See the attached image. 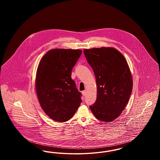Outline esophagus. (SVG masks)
<instances>
[{
  "instance_id": "esophagus-1",
  "label": "esophagus",
  "mask_w": 160,
  "mask_h": 160,
  "mask_svg": "<svg viewBox=\"0 0 160 160\" xmlns=\"http://www.w3.org/2000/svg\"><path fill=\"white\" fill-rule=\"evenodd\" d=\"M82 93H83V95L85 97L86 95V91H84L82 92Z\"/></svg>"
}]
</instances>
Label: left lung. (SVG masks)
<instances>
[{"instance_id":"left-lung-1","label":"left lung","mask_w":160,"mask_h":160,"mask_svg":"<svg viewBox=\"0 0 160 160\" xmlns=\"http://www.w3.org/2000/svg\"><path fill=\"white\" fill-rule=\"evenodd\" d=\"M96 77L97 95L89 107L98 120L111 122L121 114L132 89V78L124 56L112 47L83 50Z\"/></svg>"}]
</instances>
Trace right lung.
Listing matches in <instances>:
<instances>
[{
	"mask_svg": "<svg viewBox=\"0 0 160 160\" xmlns=\"http://www.w3.org/2000/svg\"><path fill=\"white\" fill-rule=\"evenodd\" d=\"M81 50L55 48L49 50L38 65L35 88L41 108L51 119L69 120L80 106L82 93L71 78L72 69Z\"/></svg>",
	"mask_w": 160,
	"mask_h": 160,
	"instance_id": "add662e5",
	"label": "right lung"
}]
</instances>
